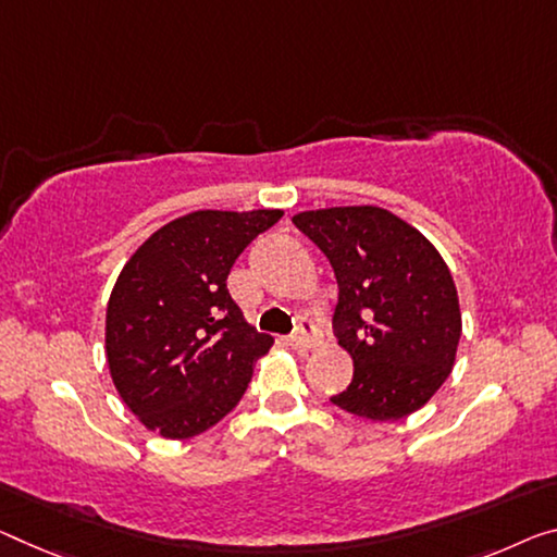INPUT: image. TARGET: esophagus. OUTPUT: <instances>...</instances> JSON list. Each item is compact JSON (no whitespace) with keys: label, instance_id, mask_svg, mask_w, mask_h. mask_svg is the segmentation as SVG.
I'll list each match as a JSON object with an SVG mask.
<instances>
[{"label":"esophagus","instance_id":"obj_1","mask_svg":"<svg viewBox=\"0 0 557 557\" xmlns=\"http://www.w3.org/2000/svg\"><path fill=\"white\" fill-rule=\"evenodd\" d=\"M315 341H319V336H315L313 323L301 321V323H298V331L288 338V346L296 348V350H308V348L315 346Z\"/></svg>","mask_w":557,"mask_h":557}]
</instances>
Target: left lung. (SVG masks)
Listing matches in <instances>:
<instances>
[{
    "label": "left lung",
    "mask_w": 557,
    "mask_h": 557,
    "mask_svg": "<svg viewBox=\"0 0 557 557\" xmlns=\"http://www.w3.org/2000/svg\"><path fill=\"white\" fill-rule=\"evenodd\" d=\"M294 224L329 256L338 281L333 326L354 358V381L331 404L381 423L416 413L446 383L463 331L443 256L381 207L301 211Z\"/></svg>",
    "instance_id": "obj_1"
}]
</instances>
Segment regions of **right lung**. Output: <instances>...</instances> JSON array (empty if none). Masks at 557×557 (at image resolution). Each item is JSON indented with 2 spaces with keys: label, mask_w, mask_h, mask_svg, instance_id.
<instances>
[{
  "label": "right lung",
  "mask_w": 557,
  "mask_h": 557,
  "mask_svg": "<svg viewBox=\"0 0 557 557\" xmlns=\"http://www.w3.org/2000/svg\"><path fill=\"white\" fill-rule=\"evenodd\" d=\"M281 209H203L169 221L124 263L107 304V363L126 408L171 441L236 408L273 338L226 288L228 271Z\"/></svg>",
  "instance_id": "right-lung-1"
}]
</instances>
